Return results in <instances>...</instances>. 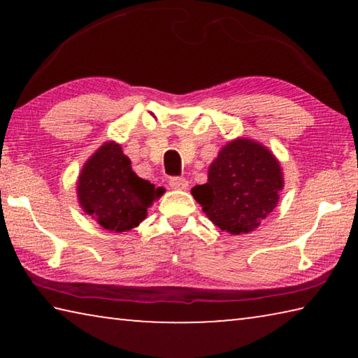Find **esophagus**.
Wrapping results in <instances>:
<instances>
[{
  "instance_id": "obj_1",
  "label": "esophagus",
  "mask_w": 358,
  "mask_h": 358,
  "mask_svg": "<svg viewBox=\"0 0 358 358\" xmlns=\"http://www.w3.org/2000/svg\"><path fill=\"white\" fill-rule=\"evenodd\" d=\"M169 185H171L172 189H186V187L189 186V181L185 177H172L169 180Z\"/></svg>"
}]
</instances>
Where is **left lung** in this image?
Segmentation results:
<instances>
[{
	"mask_svg": "<svg viewBox=\"0 0 358 358\" xmlns=\"http://www.w3.org/2000/svg\"><path fill=\"white\" fill-rule=\"evenodd\" d=\"M282 185L276 157L257 142L237 138L220 151L207 183L191 192L215 226L240 235L259 227L273 211Z\"/></svg>",
	"mask_w": 358,
	"mask_h": 358,
	"instance_id": "8db88e82",
	"label": "left lung"
}]
</instances>
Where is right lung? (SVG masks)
Here are the masks:
<instances>
[{
    "mask_svg": "<svg viewBox=\"0 0 358 358\" xmlns=\"http://www.w3.org/2000/svg\"><path fill=\"white\" fill-rule=\"evenodd\" d=\"M162 192V187H155L132 172L129 157L113 142L104 143L90 157L77 186L85 213L110 232L138 226Z\"/></svg>",
    "mask_w": 358,
    "mask_h": 358,
    "instance_id": "add662e5",
    "label": "right lung"
}]
</instances>
